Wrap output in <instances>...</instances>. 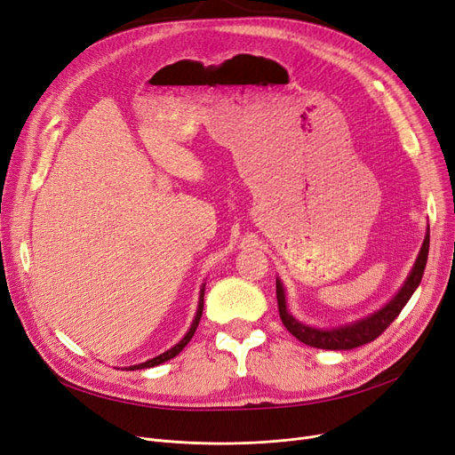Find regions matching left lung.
I'll use <instances>...</instances> for the list:
<instances>
[{
  "label": "left lung",
  "instance_id": "obj_1",
  "mask_svg": "<svg viewBox=\"0 0 455 455\" xmlns=\"http://www.w3.org/2000/svg\"><path fill=\"white\" fill-rule=\"evenodd\" d=\"M427 251H429V230L424 237L422 249L417 256L415 266L408 276V280L403 282L402 290L378 312L372 315L360 319L357 323L345 324L339 328H315V326H307L299 323L290 312L288 306H285V293H283V285L280 280H276V300H278V314L283 323V326L291 331L293 336L314 348H323V350H352L362 345H367L374 341L378 336L384 333V330L398 317V314L403 309V306L408 304L415 290L419 288V283L422 280L424 269H426V261H427Z\"/></svg>",
  "mask_w": 455,
  "mask_h": 455
}]
</instances>
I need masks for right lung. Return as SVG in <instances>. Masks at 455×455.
I'll list each match as a JSON object with an SVG mask.
<instances>
[{
	"instance_id": "obj_1",
	"label": "right lung",
	"mask_w": 455,
	"mask_h": 455,
	"mask_svg": "<svg viewBox=\"0 0 455 455\" xmlns=\"http://www.w3.org/2000/svg\"><path fill=\"white\" fill-rule=\"evenodd\" d=\"M203 307H204V288L201 290V295H199V307H197V314H196V319H194V323H191V326H189V330H188V333L186 336L173 347V348H170V350H165L164 354H160V355H156V357H153V360H148L146 363H138V365H132V367H127V369H131V371H136V369H149V367H155V365H160V363H164V362H167V360H172V357H175L188 343H189V339L194 338V333H196V330H197V326H199V321H201V315H203Z\"/></svg>"
}]
</instances>
